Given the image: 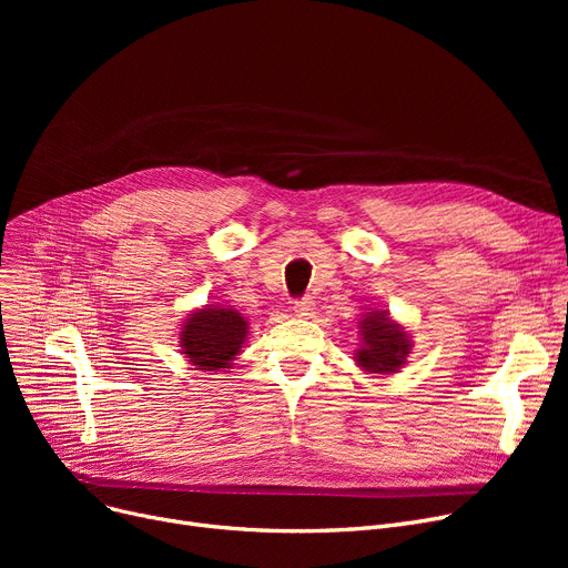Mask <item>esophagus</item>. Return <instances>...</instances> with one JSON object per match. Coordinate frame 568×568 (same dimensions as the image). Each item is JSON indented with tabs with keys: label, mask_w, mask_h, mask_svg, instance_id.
<instances>
[{
	"label": "esophagus",
	"mask_w": 568,
	"mask_h": 568,
	"mask_svg": "<svg viewBox=\"0 0 568 568\" xmlns=\"http://www.w3.org/2000/svg\"><path fill=\"white\" fill-rule=\"evenodd\" d=\"M294 313L296 315H304V317L313 315L315 313V302L311 300V296H304V300H300V302L294 304Z\"/></svg>",
	"instance_id": "esophagus-1"
}]
</instances>
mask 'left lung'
<instances>
[{"label":"left lung","instance_id":"left-lung-1","mask_svg":"<svg viewBox=\"0 0 568 568\" xmlns=\"http://www.w3.org/2000/svg\"><path fill=\"white\" fill-rule=\"evenodd\" d=\"M362 347L356 349L354 362L368 373L392 375L405 366L412 349L409 334L389 317V311H371L359 322Z\"/></svg>","mask_w":568,"mask_h":568}]
</instances>
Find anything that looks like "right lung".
Instances as JSON below:
<instances>
[{
    "label": "right lung",
    "mask_w": 568,
    "mask_h": 568,
    "mask_svg": "<svg viewBox=\"0 0 568 568\" xmlns=\"http://www.w3.org/2000/svg\"><path fill=\"white\" fill-rule=\"evenodd\" d=\"M248 334V322L230 306H204L186 317L179 332L182 354L195 371L230 368L242 352Z\"/></svg>",
    "instance_id": "add662e5"
}]
</instances>
